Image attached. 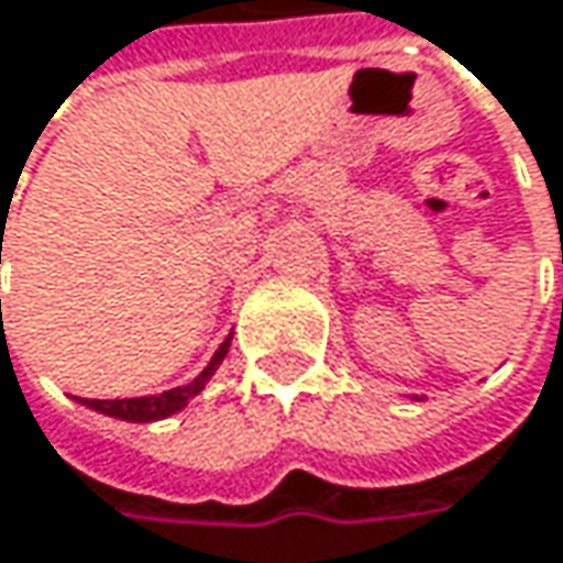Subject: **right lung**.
Listing matches in <instances>:
<instances>
[{"label":"right lung","instance_id":"right-lung-1","mask_svg":"<svg viewBox=\"0 0 563 563\" xmlns=\"http://www.w3.org/2000/svg\"><path fill=\"white\" fill-rule=\"evenodd\" d=\"M228 349H231V335L221 342V349L214 352V358L208 362V368H205L195 382H188V385H181V388H172V391L163 394H150V397H123V400H97V397H77V400L87 404V407H93V410H100V413H107V417H120V420H133V423L163 420V417H169L175 410H181L195 394L205 388V382H208V378L218 372V365L224 362Z\"/></svg>","mask_w":563,"mask_h":563}]
</instances>
